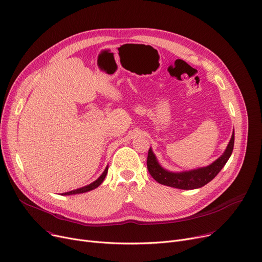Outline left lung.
Here are the masks:
<instances>
[{
  "instance_id": "obj_1",
  "label": "left lung",
  "mask_w": 262,
  "mask_h": 262,
  "mask_svg": "<svg viewBox=\"0 0 262 262\" xmlns=\"http://www.w3.org/2000/svg\"><path fill=\"white\" fill-rule=\"evenodd\" d=\"M234 142L235 132L233 131L232 137H230V141L225 151L222 153V156L219 157L213 163L206 167H201L198 169H192V170L181 172L169 171L167 169L163 168L150 147L147 159L148 171L152 176V178L160 184H162V185L184 190L201 188L221 171V169L224 167L230 156H232V152L234 149Z\"/></svg>"
}]
</instances>
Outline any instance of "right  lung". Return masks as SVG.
Returning a JSON list of instances; mask_svg holds the SVG:
<instances>
[{"label":"right lung","mask_w":262,"mask_h":262,"mask_svg":"<svg viewBox=\"0 0 262 262\" xmlns=\"http://www.w3.org/2000/svg\"><path fill=\"white\" fill-rule=\"evenodd\" d=\"M107 168H109V166L105 167L104 171L101 173V176L96 181H94L93 183H91V184H89V185L83 186L81 188H77V189H74V190H71V191H68V192H63V193H61V195H71V194L84 193V192H88L90 190H93V189L97 188L100 185V184L103 182V180H104V178H105V176L107 173Z\"/></svg>","instance_id":"obj_1"}]
</instances>
